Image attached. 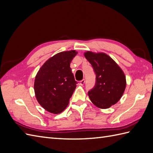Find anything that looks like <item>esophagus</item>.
<instances>
[{
    "label": "esophagus",
    "instance_id": "obj_1",
    "mask_svg": "<svg viewBox=\"0 0 153 153\" xmlns=\"http://www.w3.org/2000/svg\"><path fill=\"white\" fill-rule=\"evenodd\" d=\"M85 79H82L81 81H80L79 85H81V86H83V85L85 84Z\"/></svg>",
    "mask_w": 153,
    "mask_h": 153
}]
</instances>
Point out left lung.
<instances>
[{
	"mask_svg": "<svg viewBox=\"0 0 153 153\" xmlns=\"http://www.w3.org/2000/svg\"><path fill=\"white\" fill-rule=\"evenodd\" d=\"M84 55L96 74L94 86L88 92L90 100L99 108H109L115 104L124 93L126 88L125 74L105 53L87 51Z\"/></svg>",
	"mask_w": 153,
	"mask_h": 153,
	"instance_id": "left-lung-1",
	"label": "left lung"
}]
</instances>
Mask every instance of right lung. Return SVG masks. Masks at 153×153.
<instances>
[{
    "label": "right lung",
    "instance_id": "right-lung-1",
    "mask_svg": "<svg viewBox=\"0 0 153 153\" xmlns=\"http://www.w3.org/2000/svg\"><path fill=\"white\" fill-rule=\"evenodd\" d=\"M77 53L74 50L57 53L48 59L36 74L35 95L39 104L49 112L57 114L68 105L77 83L70 68Z\"/></svg>",
    "mask_w": 153,
    "mask_h": 153
}]
</instances>
